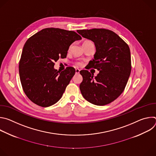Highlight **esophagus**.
Here are the masks:
<instances>
[{"mask_svg": "<svg viewBox=\"0 0 156 156\" xmlns=\"http://www.w3.org/2000/svg\"><path fill=\"white\" fill-rule=\"evenodd\" d=\"M80 70L79 69H76L75 70V73H76V74H78V73H80Z\"/></svg>", "mask_w": 156, "mask_h": 156, "instance_id": "1", "label": "esophagus"}]
</instances>
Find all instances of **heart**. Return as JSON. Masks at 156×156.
Segmentation results:
<instances>
[{"label": "heart", "mask_w": 156, "mask_h": 156, "mask_svg": "<svg viewBox=\"0 0 156 156\" xmlns=\"http://www.w3.org/2000/svg\"><path fill=\"white\" fill-rule=\"evenodd\" d=\"M87 42H90V41H85V42H83V44L87 43ZM75 64H76V65L79 66H80L83 65V63H82V62H76V63H75Z\"/></svg>", "instance_id": "1"}]
</instances>
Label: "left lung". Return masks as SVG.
Wrapping results in <instances>:
<instances>
[{
	"label": "left lung",
	"instance_id": "left-lung-1",
	"mask_svg": "<svg viewBox=\"0 0 156 156\" xmlns=\"http://www.w3.org/2000/svg\"><path fill=\"white\" fill-rule=\"evenodd\" d=\"M82 37L94 42L96 52L89 62L90 69L99 71L94 77L87 70L80 72L83 81L80 89L90 103L104 105L113 102L124 91L131 73L130 50L116 33L106 29L77 30Z\"/></svg>",
	"mask_w": 156,
	"mask_h": 156
}]
</instances>
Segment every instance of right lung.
<instances>
[{"instance_id":"1","label":"right lung","mask_w":156,"mask_h":156,"mask_svg":"<svg viewBox=\"0 0 156 156\" xmlns=\"http://www.w3.org/2000/svg\"><path fill=\"white\" fill-rule=\"evenodd\" d=\"M80 39L75 31L48 28L27 41L19 62V74L23 90L33 103L47 107L60 99L75 69L68 66L60 72L54 69V62L66 58L70 46Z\"/></svg>"}]
</instances>
